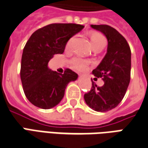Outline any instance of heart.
Wrapping results in <instances>:
<instances>
[{
  "label": "heart",
  "instance_id": "heart-1",
  "mask_svg": "<svg viewBox=\"0 0 148 148\" xmlns=\"http://www.w3.org/2000/svg\"><path fill=\"white\" fill-rule=\"evenodd\" d=\"M75 37L73 36L69 39V40L66 42V49H70L71 46L74 42ZM90 39H91V43L93 46V49H101L102 50L106 45V37L103 36L102 34L97 33H93L90 36ZM70 63H71V66L75 71H85L88 69L89 65L90 64V60L87 59H84V58H81V57H74L70 60Z\"/></svg>",
  "mask_w": 148,
  "mask_h": 148
}]
</instances>
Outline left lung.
<instances>
[{"label":"left lung","instance_id":"1","mask_svg":"<svg viewBox=\"0 0 148 148\" xmlns=\"http://www.w3.org/2000/svg\"><path fill=\"white\" fill-rule=\"evenodd\" d=\"M91 27L102 32L108 40L106 56L93 71L94 76L101 77L105 84L97 86L92 81L91 90L85 93L84 99L92 109L105 112L116 108L127 91L131 77V49L125 38L113 27L106 24Z\"/></svg>","mask_w":148,"mask_h":148}]
</instances>
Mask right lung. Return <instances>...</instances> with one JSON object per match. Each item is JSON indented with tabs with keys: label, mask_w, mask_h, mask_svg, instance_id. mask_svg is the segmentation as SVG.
I'll use <instances>...</instances> for the list:
<instances>
[{
	"label": "right lung",
	"mask_w": 148,
	"mask_h": 148,
	"mask_svg": "<svg viewBox=\"0 0 148 148\" xmlns=\"http://www.w3.org/2000/svg\"><path fill=\"white\" fill-rule=\"evenodd\" d=\"M83 27L76 24H51L36 31L27 40L21 58V79L24 94L32 105L43 109L55 107L64 97L68 83L77 78L71 69L58 74L47 64L54 55L64 52L69 39Z\"/></svg>",
	"instance_id": "right-lung-1"
}]
</instances>
